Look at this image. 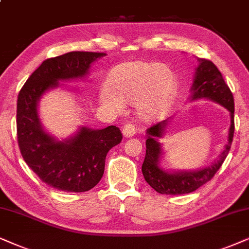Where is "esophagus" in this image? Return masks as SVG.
<instances>
[{
    "label": "esophagus",
    "instance_id": "obj_1",
    "mask_svg": "<svg viewBox=\"0 0 249 249\" xmlns=\"http://www.w3.org/2000/svg\"><path fill=\"white\" fill-rule=\"evenodd\" d=\"M122 133H123V135H124L125 138L134 137V134H135L134 125H132V124L124 125V127L122 128Z\"/></svg>",
    "mask_w": 249,
    "mask_h": 249
}]
</instances>
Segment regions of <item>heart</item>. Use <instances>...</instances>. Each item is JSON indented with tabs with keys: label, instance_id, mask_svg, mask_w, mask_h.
Listing matches in <instances>:
<instances>
[{
	"label": "heart",
	"instance_id": "heart-1",
	"mask_svg": "<svg viewBox=\"0 0 249 249\" xmlns=\"http://www.w3.org/2000/svg\"><path fill=\"white\" fill-rule=\"evenodd\" d=\"M177 90L178 79L171 68L159 62L131 61L112 71L100 89V101L115 111L124 109V101H134L138 117L150 123L164 117Z\"/></svg>",
	"mask_w": 249,
	"mask_h": 249
}]
</instances>
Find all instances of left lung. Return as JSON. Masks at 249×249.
<instances>
[{"label":"left lung","mask_w":249,"mask_h":249,"mask_svg":"<svg viewBox=\"0 0 249 249\" xmlns=\"http://www.w3.org/2000/svg\"><path fill=\"white\" fill-rule=\"evenodd\" d=\"M198 67L194 76L191 86L190 101L207 99L224 107L230 112V126L228 139L221 154L214 163L207 167L194 171H168L161 167V159L164 157L163 144L159 139L164 138L167 125L171 119L163 121L145 131V157L142 164V174L144 180L151 188L161 195H184L197 190L201 185L211 180L220 170L224 159L230 151L234 132V101L229 86L225 84L223 76L216 66L206 59L198 58Z\"/></svg>","instance_id":"8db88e82"}]
</instances>
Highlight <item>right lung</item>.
Masks as SVG:
<instances>
[{"instance_id":"obj_1","label":"right lung","mask_w":249,"mask_h":249,"mask_svg":"<svg viewBox=\"0 0 249 249\" xmlns=\"http://www.w3.org/2000/svg\"><path fill=\"white\" fill-rule=\"evenodd\" d=\"M102 52L74 51L46 59L29 76L17 101V134L22 158L50 187L67 192H84L95 187L105 172L106 156L121 143L118 127L95 130L81 126L71 137L59 140L43 126L38 104L60 82L83 79Z\"/></svg>"}]
</instances>
